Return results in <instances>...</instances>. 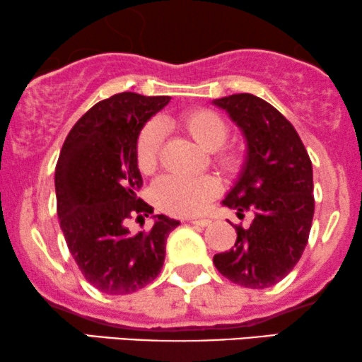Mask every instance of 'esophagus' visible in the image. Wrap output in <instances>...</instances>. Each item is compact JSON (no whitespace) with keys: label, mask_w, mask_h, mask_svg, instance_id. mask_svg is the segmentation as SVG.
I'll list each match as a JSON object with an SVG mask.
<instances>
[{"label":"esophagus","mask_w":362,"mask_h":362,"mask_svg":"<svg viewBox=\"0 0 362 362\" xmlns=\"http://www.w3.org/2000/svg\"><path fill=\"white\" fill-rule=\"evenodd\" d=\"M189 223L194 224V226L204 228V226H208L211 221H209V219H206V218H198V219H189Z\"/></svg>","instance_id":"esophagus-1"}]
</instances>
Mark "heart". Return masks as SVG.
<instances>
[{
  "label": "heart",
  "instance_id": "b5f03b06",
  "mask_svg": "<svg viewBox=\"0 0 362 362\" xmlns=\"http://www.w3.org/2000/svg\"><path fill=\"white\" fill-rule=\"evenodd\" d=\"M163 128L180 131L194 141L206 153H213V166L226 176H236L246 163V151L241 146H226L229 124L221 115L213 110L196 107L177 115L176 118H164L161 123H148L141 129L136 141V163L141 173L149 175L156 170L163 146ZM218 194V185L213 177L181 180L164 176L154 182L153 199L159 209L173 216H194L204 209Z\"/></svg>",
  "mask_w": 362,
  "mask_h": 362
}]
</instances>
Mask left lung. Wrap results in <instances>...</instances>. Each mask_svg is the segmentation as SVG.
I'll list each match as a JSON object with an SVG mask.
<instances>
[{"mask_svg":"<svg viewBox=\"0 0 362 362\" xmlns=\"http://www.w3.org/2000/svg\"><path fill=\"white\" fill-rule=\"evenodd\" d=\"M246 139V163L223 204L250 228L234 226L238 239L214 255L216 269L234 284L264 289L278 284L298 264L314 216L313 164L294 126L261 98L250 93L214 100Z\"/></svg>","mask_w":362,"mask_h":362,"instance_id":"8db88e82","label":"left lung"}]
</instances>
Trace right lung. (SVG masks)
<instances>
[{
	"label": "right lung",
	"mask_w": 362,
	"mask_h": 362,
	"mask_svg": "<svg viewBox=\"0 0 362 362\" xmlns=\"http://www.w3.org/2000/svg\"><path fill=\"white\" fill-rule=\"evenodd\" d=\"M170 100L129 91L103 100L78 119L61 148L54 173L59 226L79 271L101 293L131 294L156 279L168 234L180 224L156 214L149 231L126 228V219L153 214L136 196L143 186L136 141Z\"/></svg>",
	"instance_id": "obj_1"
}]
</instances>
